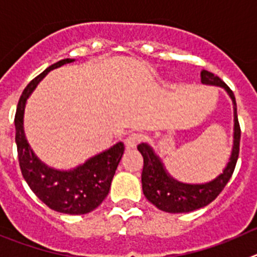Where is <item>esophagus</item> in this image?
<instances>
[{
  "mask_svg": "<svg viewBox=\"0 0 257 257\" xmlns=\"http://www.w3.org/2000/svg\"><path fill=\"white\" fill-rule=\"evenodd\" d=\"M142 141V136L138 133H131L128 137L125 138V146L126 149H136L138 143Z\"/></svg>",
  "mask_w": 257,
  "mask_h": 257,
  "instance_id": "34e87169",
  "label": "esophagus"
}]
</instances>
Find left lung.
Listing matches in <instances>:
<instances>
[{
	"instance_id": "obj_1",
	"label": "left lung",
	"mask_w": 257,
	"mask_h": 257,
	"mask_svg": "<svg viewBox=\"0 0 257 257\" xmlns=\"http://www.w3.org/2000/svg\"><path fill=\"white\" fill-rule=\"evenodd\" d=\"M201 83L206 85L220 87L228 93L233 103V146L229 160L223 172L206 183H183L174 179L169 174L161 159L155 154L154 149L149 143L138 145V151L143 156L142 170V189L146 198L155 205L159 210L165 212H191L206 206L218 197L226 183L229 182L239 154V140L241 128L237 117V103L235 97L230 88L219 77L207 70L201 71Z\"/></svg>"
}]
</instances>
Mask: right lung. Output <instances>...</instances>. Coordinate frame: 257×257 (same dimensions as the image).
I'll return each mask as SVG.
<instances>
[{
    "instance_id": "add662e5",
    "label": "right lung",
    "mask_w": 257,
    "mask_h": 257,
    "mask_svg": "<svg viewBox=\"0 0 257 257\" xmlns=\"http://www.w3.org/2000/svg\"><path fill=\"white\" fill-rule=\"evenodd\" d=\"M74 61L64 59L55 62L25 87L16 108L15 142L22 174L37 197L57 212L83 215L100 206L108 195L115 170L124 154V143L117 142L75 168L60 170L48 166L34 154L24 132L25 105L29 96L51 70Z\"/></svg>"
}]
</instances>
